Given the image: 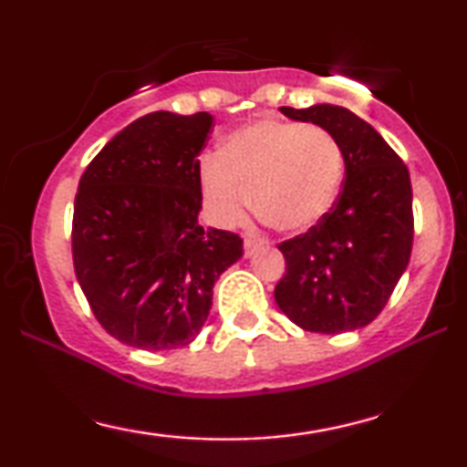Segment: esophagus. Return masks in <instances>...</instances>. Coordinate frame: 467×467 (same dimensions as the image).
<instances>
[{"instance_id":"esophagus-1","label":"esophagus","mask_w":467,"mask_h":467,"mask_svg":"<svg viewBox=\"0 0 467 467\" xmlns=\"http://www.w3.org/2000/svg\"><path fill=\"white\" fill-rule=\"evenodd\" d=\"M261 245H264V239L252 237V234H248V237H245V241H244V254L245 256H252L256 250L261 248Z\"/></svg>"}]
</instances>
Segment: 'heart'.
<instances>
[{"mask_svg": "<svg viewBox=\"0 0 467 467\" xmlns=\"http://www.w3.org/2000/svg\"><path fill=\"white\" fill-rule=\"evenodd\" d=\"M342 171V149L329 131L264 118L230 133L217 158L202 164L200 184L222 226L239 223L252 200L272 228L303 233L331 211Z\"/></svg>", "mask_w": 467, "mask_h": 467, "instance_id": "heart-1", "label": "heart"}]
</instances>
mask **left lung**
<instances>
[{"label":"left lung","mask_w":467,"mask_h":467,"mask_svg":"<svg viewBox=\"0 0 467 467\" xmlns=\"http://www.w3.org/2000/svg\"><path fill=\"white\" fill-rule=\"evenodd\" d=\"M336 138L345 182L331 211L305 234L283 241L285 275L276 305L316 334H342L378 318L412 250V189L406 164L368 122L337 105L281 107Z\"/></svg>","instance_id":"1"}]
</instances>
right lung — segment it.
Returning <instances> with one entry per match:
<instances>
[{"label":"right lung","instance_id":"1","mask_svg":"<svg viewBox=\"0 0 467 467\" xmlns=\"http://www.w3.org/2000/svg\"><path fill=\"white\" fill-rule=\"evenodd\" d=\"M215 118L153 111L100 149L78 182L72 256L103 329L147 351L200 334L213 287L244 254V239L203 230L200 160Z\"/></svg>","mask_w":467,"mask_h":467}]
</instances>
